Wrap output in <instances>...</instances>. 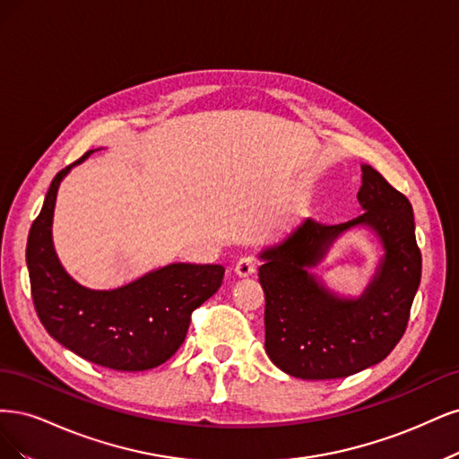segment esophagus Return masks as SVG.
<instances>
[{"mask_svg": "<svg viewBox=\"0 0 459 459\" xmlns=\"http://www.w3.org/2000/svg\"><path fill=\"white\" fill-rule=\"evenodd\" d=\"M234 273L238 274L240 278L251 276V274L255 273V259L254 257H242V259H238V263L234 264Z\"/></svg>", "mask_w": 459, "mask_h": 459, "instance_id": "34e87169", "label": "esophagus"}]
</instances>
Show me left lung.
<instances>
[{
  "label": "left lung",
  "instance_id": "left-lung-1",
  "mask_svg": "<svg viewBox=\"0 0 459 459\" xmlns=\"http://www.w3.org/2000/svg\"><path fill=\"white\" fill-rule=\"evenodd\" d=\"M362 213L342 225L307 217L284 240L259 251L264 290V351L274 366L301 379L347 377L381 362L401 342L421 280L413 210L368 164L360 166ZM352 228L372 231L384 249L359 299L330 290L312 269Z\"/></svg>",
  "mask_w": 459,
  "mask_h": 459
}]
</instances>
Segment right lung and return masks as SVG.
Masks as SVG:
<instances>
[{
	"instance_id": "obj_1",
	"label": "right lung",
	"mask_w": 459,
	"mask_h": 459,
	"mask_svg": "<svg viewBox=\"0 0 459 459\" xmlns=\"http://www.w3.org/2000/svg\"><path fill=\"white\" fill-rule=\"evenodd\" d=\"M95 151L58 171L26 244L36 313L48 333L93 364L143 372L171 359L185 342L192 310L221 288L223 264L169 263L116 290L74 280L53 244L56 192L65 177Z\"/></svg>"
}]
</instances>
